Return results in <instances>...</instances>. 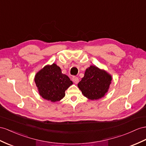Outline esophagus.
Listing matches in <instances>:
<instances>
[{
  "label": "esophagus",
  "instance_id": "esophagus-1",
  "mask_svg": "<svg viewBox=\"0 0 146 146\" xmlns=\"http://www.w3.org/2000/svg\"><path fill=\"white\" fill-rule=\"evenodd\" d=\"M72 81L73 83H74L75 84H77V83H78V82H79V78L76 76H73L72 78Z\"/></svg>",
  "mask_w": 146,
  "mask_h": 146
}]
</instances>
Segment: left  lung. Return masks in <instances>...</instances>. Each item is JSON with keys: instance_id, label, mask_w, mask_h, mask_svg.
Returning <instances> with one entry per match:
<instances>
[{"instance_id": "left-lung-1", "label": "left lung", "mask_w": 146, "mask_h": 146, "mask_svg": "<svg viewBox=\"0 0 146 146\" xmlns=\"http://www.w3.org/2000/svg\"><path fill=\"white\" fill-rule=\"evenodd\" d=\"M111 77L106 72L96 66H91L86 69L84 76L78 86L83 95L91 100L102 98L108 91Z\"/></svg>"}]
</instances>
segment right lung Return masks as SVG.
Segmentation results:
<instances>
[{"instance_id":"right-lung-1","label":"right lung","mask_w":146,"mask_h":146,"mask_svg":"<svg viewBox=\"0 0 146 146\" xmlns=\"http://www.w3.org/2000/svg\"><path fill=\"white\" fill-rule=\"evenodd\" d=\"M35 81L40 95L51 102L59 101L64 98L65 91L73 84L55 63L40 70L36 74Z\"/></svg>"}]
</instances>
